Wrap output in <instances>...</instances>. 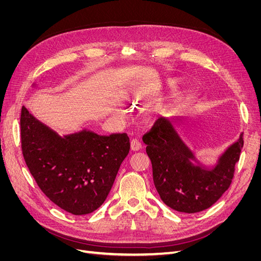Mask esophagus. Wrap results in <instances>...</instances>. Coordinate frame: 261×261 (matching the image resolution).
I'll return each mask as SVG.
<instances>
[{"mask_svg":"<svg viewBox=\"0 0 261 261\" xmlns=\"http://www.w3.org/2000/svg\"><path fill=\"white\" fill-rule=\"evenodd\" d=\"M141 148V144L138 139H132L130 141V149L133 151H138Z\"/></svg>","mask_w":261,"mask_h":261,"instance_id":"34e87169","label":"esophagus"}]
</instances>
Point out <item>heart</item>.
<instances>
[{
  "instance_id": "1",
  "label": "heart",
  "mask_w": 261,
  "mask_h": 261,
  "mask_svg": "<svg viewBox=\"0 0 261 261\" xmlns=\"http://www.w3.org/2000/svg\"><path fill=\"white\" fill-rule=\"evenodd\" d=\"M138 93H139L138 91H136V90H134V91H133V96H134V97H135V98H138Z\"/></svg>"
}]
</instances>
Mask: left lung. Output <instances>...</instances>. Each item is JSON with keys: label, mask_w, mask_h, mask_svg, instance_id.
<instances>
[{"label": "left lung", "mask_w": 261, "mask_h": 261, "mask_svg": "<svg viewBox=\"0 0 261 261\" xmlns=\"http://www.w3.org/2000/svg\"><path fill=\"white\" fill-rule=\"evenodd\" d=\"M178 121H183V117L158 118L143 136V141L147 145L153 183L162 201L176 211L195 213L211 207L230 187L244 139L241 134L215 167L208 169L179 137L175 129Z\"/></svg>", "instance_id": "8db88e82"}]
</instances>
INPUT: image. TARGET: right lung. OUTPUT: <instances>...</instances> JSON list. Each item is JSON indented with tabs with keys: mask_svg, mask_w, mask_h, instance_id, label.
Instances as JSON below:
<instances>
[{
	"mask_svg": "<svg viewBox=\"0 0 261 261\" xmlns=\"http://www.w3.org/2000/svg\"><path fill=\"white\" fill-rule=\"evenodd\" d=\"M20 138L23 159L39 188L75 216L91 213L105 202L130 145L125 133L100 136L84 129L60 136L25 107Z\"/></svg>",
	"mask_w": 261,
	"mask_h": 261,
	"instance_id": "obj_1",
	"label": "right lung"
}]
</instances>
